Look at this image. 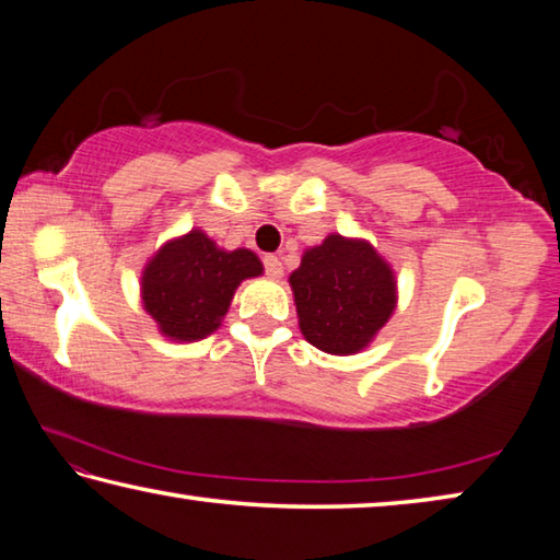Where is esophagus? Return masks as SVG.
Listing matches in <instances>:
<instances>
[{
	"label": "esophagus",
	"instance_id": "esophagus-1",
	"mask_svg": "<svg viewBox=\"0 0 560 560\" xmlns=\"http://www.w3.org/2000/svg\"><path fill=\"white\" fill-rule=\"evenodd\" d=\"M261 261H264V271H267V277H271V279H281L283 267H281L279 257H273V254H267V257H264Z\"/></svg>",
	"mask_w": 560,
	"mask_h": 560
}]
</instances>
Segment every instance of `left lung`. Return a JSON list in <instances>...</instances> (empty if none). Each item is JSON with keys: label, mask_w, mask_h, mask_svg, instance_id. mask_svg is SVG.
I'll list each match as a JSON object with an SVG mask.
<instances>
[{"label": "left lung", "mask_w": 560, "mask_h": 560, "mask_svg": "<svg viewBox=\"0 0 560 560\" xmlns=\"http://www.w3.org/2000/svg\"><path fill=\"white\" fill-rule=\"evenodd\" d=\"M289 281L303 336L326 353L365 348L395 308L390 267L371 244L338 234L303 254Z\"/></svg>", "instance_id": "obj_1"}]
</instances>
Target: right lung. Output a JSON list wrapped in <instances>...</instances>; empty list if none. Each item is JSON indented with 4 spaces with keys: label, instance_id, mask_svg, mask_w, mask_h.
<instances>
[{
    "label": "right lung",
    "instance_id": "1",
    "mask_svg": "<svg viewBox=\"0 0 560 560\" xmlns=\"http://www.w3.org/2000/svg\"><path fill=\"white\" fill-rule=\"evenodd\" d=\"M261 261L249 249L222 252L192 230L165 244L143 273V303L165 336L197 340L210 336L244 279L259 277Z\"/></svg>",
    "mask_w": 560,
    "mask_h": 560
}]
</instances>
